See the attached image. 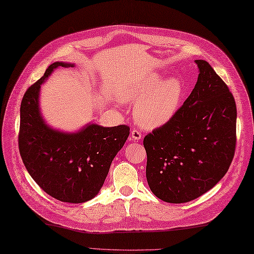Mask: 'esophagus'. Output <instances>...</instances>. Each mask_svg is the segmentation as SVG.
I'll list each match as a JSON object with an SVG mask.
<instances>
[{
  "label": "esophagus",
  "mask_w": 254,
  "mask_h": 254,
  "mask_svg": "<svg viewBox=\"0 0 254 254\" xmlns=\"http://www.w3.org/2000/svg\"><path fill=\"white\" fill-rule=\"evenodd\" d=\"M131 136L134 141H139V139L142 138V134L138 130H135V128H134V130L131 131Z\"/></svg>",
  "instance_id": "34e87169"
}]
</instances>
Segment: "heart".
Returning a JSON list of instances; mask_svg holds the SVG:
<instances>
[{
	"label": "heart",
	"instance_id": "obj_1",
	"mask_svg": "<svg viewBox=\"0 0 254 254\" xmlns=\"http://www.w3.org/2000/svg\"><path fill=\"white\" fill-rule=\"evenodd\" d=\"M186 95V86L178 76L163 79L154 73L132 83L121 93L122 100L136 105L134 117L139 126L153 130L174 118Z\"/></svg>",
	"mask_w": 254,
	"mask_h": 254
}]
</instances>
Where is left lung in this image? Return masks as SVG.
<instances>
[{
	"label": "left lung",
	"mask_w": 254,
	"mask_h": 254,
	"mask_svg": "<svg viewBox=\"0 0 254 254\" xmlns=\"http://www.w3.org/2000/svg\"><path fill=\"white\" fill-rule=\"evenodd\" d=\"M192 93L171 120L144 138L149 189L167 203H187L217 185L236 148L237 108L227 85L204 60Z\"/></svg>",
	"instance_id": "left-lung-1"
}]
</instances>
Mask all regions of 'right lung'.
Segmentation results:
<instances>
[{
    "label": "right lung",
    "mask_w": 254,
    "mask_h": 254,
    "mask_svg": "<svg viewBox=\"0 0 254 254\" xmlns=\"http://www.w3.org/2000/svg\"><path fill=\"white\" fill-rule=\"evenodd\" d=\"M74 65L52 63L27 89L20 105L18 146L27 171L42 190L61 202L77 204L99 193L130 127L90 122L77 131L65 132L47 123L39 101L41 85L58 67Z\"/></svg>",
    "instance_id": "obj_1"
}]
</instances>
